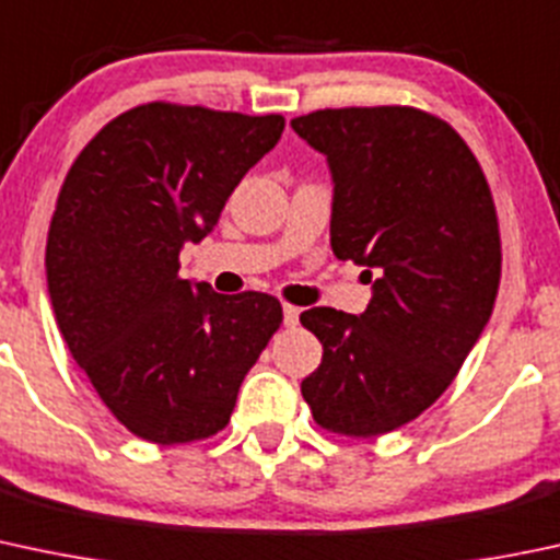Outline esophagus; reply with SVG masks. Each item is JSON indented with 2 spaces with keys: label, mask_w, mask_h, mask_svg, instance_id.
<instances>
[{
  "label": "esophagus",
  "mask_w": 560,
  "mask_h": 560,
  "mask_svg": "<svg viewBox=\"0 0 560 560\" xmlns=\"http://www.w3.org/2000/svg\"><path fill=\"white\" fill-rule=\"evenodd\" d=\"M281 314H284L287 327H295L300 322V308H295V305H284V311H281Z\"/></svg>",
  "instance_id": "34e87169"
}]
</instances>
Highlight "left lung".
<instances>
[{
	"label": "left lung",
	"mask_w": 560,
	"mask_h": 560,
	"mask_svg": "<svg viewBox=\"0 0 560 560\" xmlns=\"http://www.w3.org/2000/svg\"><path fill=\"white\" fill-rule=\"evenodd\" d=\"M327 158L329 246L362 265V314L308 308L322 364L300 392L319 427L375 438L421 416L456 378L488 325L502 244L478 158L413 107L319 109L290 122Z\"/></svg>",
	"instance_id": "8db88e82"
}]
</instances>
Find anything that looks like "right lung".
<instances>
[{
  "mask_svg": "<svg viewBox=\"0 0 560 560\" xmlns=\"http://www.w3.org/2000/svg\"><path fill=\"white\" fill-rule=\"evenodd\" d=\"M284 117L141 104L107 122L58 192L45 249L58 329L117 421L179 445L225 429L281 325L279 300L179 279Z\"/></svg>",
  "mask_w": 560,
  "mask_h": 560,
  "instance_id": "right-lung-1",
  "label": "right lung"
}]
</instances>
